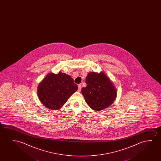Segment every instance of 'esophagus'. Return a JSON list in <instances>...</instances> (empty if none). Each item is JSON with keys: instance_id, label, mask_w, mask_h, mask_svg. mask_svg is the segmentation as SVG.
<instances>
[{"instance_id": "obj_1", "label": "esophagus", "mask_w": 161, "mask_h": 161, "mask_svg": "<svg viewBox=\"0 0 161 161\" xmlns=\"http://www.w3.org/2000/svg\"><path fill=\"white\" fill-rule=\"evenodd\" d=\"M81 90V85L80 84H79V85H78V90L80 91Z\"/></svg>"}]
</instances>
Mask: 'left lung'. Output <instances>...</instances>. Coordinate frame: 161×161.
<instances>
[{"instance_id":"8db88e82","label":"left lung","mask_w":161,"mask_h":161,"mask_svg":"<svg viewBox=\"0 0 161 161\" xmlns=\"http://www.w3.org/2000/svg\"><path fill=\"white\" fill-rule=\"evenodd\" d=\"M86 83L87 86L82 88V93L86 103L93 110L104 109L114 101L117 91L104 73H88Z\"/></svg>"}]
</instances>
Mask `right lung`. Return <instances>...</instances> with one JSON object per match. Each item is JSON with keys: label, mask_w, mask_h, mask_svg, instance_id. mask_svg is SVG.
<instances>
[{"label": "right lung", "mask_w": 161, "mask_h": 161, "mask_svg": "<svg viewBox=\"0 0 161 161\" xmlns=\"http://www.w3.org/2000/svg\"><path fill=\"white\" fill-rule=\"evenodd\" d=\"M77 85L70 76L62 72L47 75L38 87L40 101L47 108L59 109L77 91Z\"/></svg>", "instance_id": "right-lung-1"}]
</instances>
